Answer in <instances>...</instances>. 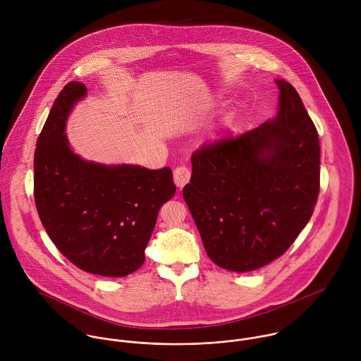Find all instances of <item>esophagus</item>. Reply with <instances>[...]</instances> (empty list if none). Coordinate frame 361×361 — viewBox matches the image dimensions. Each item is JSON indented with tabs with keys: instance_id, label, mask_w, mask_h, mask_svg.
<instances>
[{
	"instance_id": "esophagus-1",
	"label": "esophagus",
	"mask_w": 361,
	"mask_h": 361,
	"mask_svg": "<svg viewBox=\"0 0 361 361\" xmlns=\"http://www.w3.org/2000/svg\"><path fill=\"white\" fill-rule=\"evenodd\" d=\"M190 176H192V172L186 166H178L173 171V182L178 188H183L186 183H189Z\"/></svg>"
}]
</instances>
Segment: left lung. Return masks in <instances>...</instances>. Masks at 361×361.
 I'll list each match as a JSON object with an SVG mask.
<instances>
[{"mask_svg":"<svg viewBox=\"0 0 361 361\" xmlns=\"http://www.w3.org/2000/svg\"><path fill=\"white\" fill-rule=\"evenodd\" d=\"M275 83L278 115L203 145L183 188L208 257L235 272L281 257L307 225L319 192L317 129L295 87Z\"/></svg>","mask_w":361,"mask_h":361,"instance_id":"8db88e82","label":"left lung"}]
</instances>
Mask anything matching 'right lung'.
<instances>
[{
  "mask_svg": "<svg viewBox=\"0 0 361 361\" xmlns=\"http://www.w3.org/2000/svg\"><path fill=\"white\" fill-rule=\"evenodd\" d=\"M86 86L69 82L52 104L35 152V203L56 249L78 268L126 276L145 262L161 206L176 192L172 171L103 165L75 154L66 118Z\"/></svg>",
  "mask_w": 361,
  "mask_h": 361,
  "instance_id": "1",
  "label": "right lung"
}]
</instances>
